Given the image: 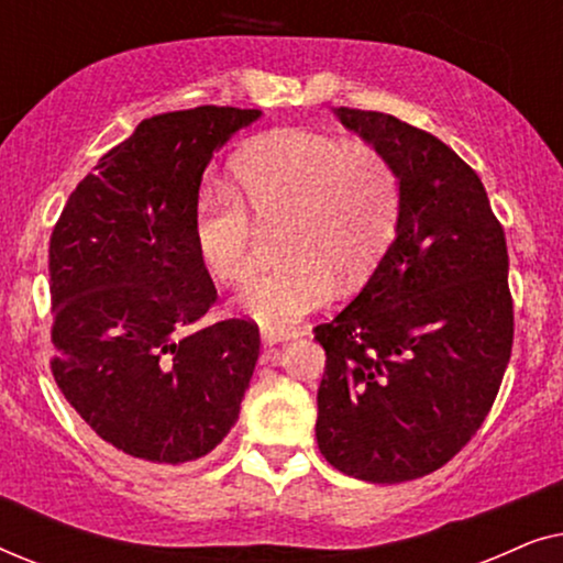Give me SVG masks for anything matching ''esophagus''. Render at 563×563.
Returning a JSON list of instances; mask_svg holds the SVG:
<instances>
[{"label":"esophagus","mask_w":563,"mask_h":563,"mask_svg":"<svg viewBox=\"0 0 563 563\" xmlns=\"http://www.w3.org/2000/svg\"><path fill=\"white\" fill-rule=\"evenodd\" d=\"M289 341L287 333H274V330H261V343H264V349H272L276 343H284Z\"/></svg>","instance_id":"34e87169"}]
</instances>
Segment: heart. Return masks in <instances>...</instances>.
Masks as SVG:
<instances>
[{
    "label": "heart",
    "mask_w": 563,
    "mask_h": 563,
    "mask_svg": "<svg viewBox=\"0 0 563 563\" xmlns=\"http://www.w3.org/2000/svg\"><path fill=\"white\" fill-rule=\"evenodd\" d=\"M287 220V261L258 274L235 299L238 312L284 330L343 287H358L395 241L402 218L397 168L372 145H351L310 130L261 137L233 161V189L202 191L195 245L207 272L241 284L256 266V222Z\"/></svg>",
    "instance_id": "obj_1"
}]
</instances>
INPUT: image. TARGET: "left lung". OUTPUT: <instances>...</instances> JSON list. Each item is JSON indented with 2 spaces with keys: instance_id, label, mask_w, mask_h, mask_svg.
Returning <instances> with one entry per match:
<instances>
[{
  "instance_id": "obj_1",
  "label": "left lung",
  "mask_w": 563,
  "mask_h": 563,
  "mask_svg": "<svg viewBox=\"0 0 563 563\" xmlns=\"http://www.w3.org/2000/svg\"><path fill=\"white\" fill-rule=\"evenodd\" d=\"M338 120L391 161L402 218L358 297L314 328L325 349L320 453L374 484L426 476L472 441L512 351L505 230L466 161L384 112Z\"/></svg>"
}]
</instances>
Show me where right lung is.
Segmentation results:
<instances>
[{
  "instance_id": "add662e5",
  "label": "right lung",
  "mask_w": 563,
  "mask_h": 563,
  "mask_svg": "<svg viewBox=\"0 0 563 563\" xmlns=\"http://www.w3.org/2000/svg\"><path fill=\"white\" fill-rule=\"evenodd\" d=\"M261 110L195 107L143 120L71 191L53 228L51 372L118 453L181 466L235 426L258 325L197 328L218 299L195 214L212 153Z\"/></svg>"
}]
</instances>
